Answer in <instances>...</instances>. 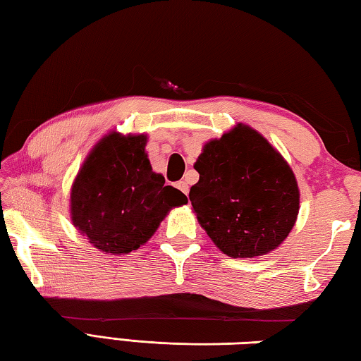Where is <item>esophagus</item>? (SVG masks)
<instances>
[{
  "label": "esophagus",
  "instance_id": "34e87169",
  "mask_svg": "<svg viewBox=\"0 0 361 361\" xmlns=\"http://www.w3.org/2000/svg\"><path fill=\"white\" fill-rule=\"evenodd\" d=\"M176 188H178L183 194L188 195V192H189V185H188L186 181H178V183H176Z\"/></svg>",
  "mask_w": 361,
  "mask_h": 361
}]
</instances>
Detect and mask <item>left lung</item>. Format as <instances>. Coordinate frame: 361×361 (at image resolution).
Masks as SVG:
<instances>
[{"instance_id":"obj_1","label":"left lung","mask_w":361,"mask_h":361,"mask_svg":"<svg viewBox=\"0 0 361 361\" xmlns=\"http://www.w3.org/2000/svg\"><path fill=\"white\" fill-rule=\"evenodd\" d=\"M189 200L213 243L231 258L276 250L299 212L295 173L267 140L237 124L204 146Z\"/></svg>"}]
</instances>
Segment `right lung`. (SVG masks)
<instances>
[{"instance_id": "add662e5", "label": "right lung", "mask_w": 361, "mask_h": 361, "mask_svg": "<svg viewBox=\"0 0 361 361\" xmlns=\"http://www.w3.org/2000/svg\"><path fill=\"white\" fill-rule=\"evenodd\" d=\"M146 135L103 137L71 188V221L95 248L127 255L148 242L173 207L188 197L152 172Z\"/></svg>"}]
</instances>
